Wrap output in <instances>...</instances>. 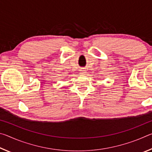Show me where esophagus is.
Returning a JSON list of instances; mask_svg holds the SVG:
<instances>
[{"mask_svg":"<svg viewBox=\"0 0 152 152\" xmlns=\"http://www.w3.org/2000/svg\"><path fill=\"white\" fill-rule=\"evenodd\" d=\"M80 73L81 74H86V69H84V68H82V69H80Z\"/></svg>","mask_w":152,"mask_h":152,"instance_id":"34e87169","label":"esophagus"}]
</instances>
